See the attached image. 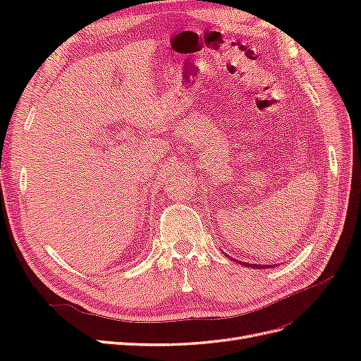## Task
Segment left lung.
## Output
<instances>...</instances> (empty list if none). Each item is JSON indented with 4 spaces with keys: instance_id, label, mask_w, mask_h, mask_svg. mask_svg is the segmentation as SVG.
I'll use <instances>...</instances> for the list:
<instances>
[{
    "instance_id": "left-lung-1",
    "label": "left lung",
    "mask_w": 361,
    "mask_h": 361,
    "mask_svg": "<svg viewBox=\"0 0 361 361\" xmlns=\"http://www.w3.org/2000/svg\"><path fill=\"white\" fill-rule=\"evenodd\" d=\"M236 262V260H235ZM239 264L241 265H244V267H250V268H257V269H262V268H274V267H277V264L276 265H257V264H244V262H241V260H238Z\"/></svg>"
}]
</instances>
